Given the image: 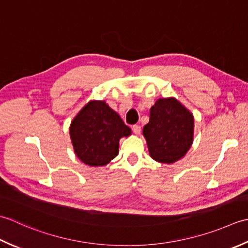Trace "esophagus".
<instances>
[{
  "mask_svg": "<svg viewBox=\"0 0 248 248\" xmlns=\"http://www.w3.org/2000/svg\"><path fill=\"white\" fill-rule=\"evenodd\" d=\"M131 129H133V131H134V134H136V135H139L140 134V131H141V127L139 125H133V127H131Z\"/></svg>",
  "mask_w": 248,
  "mask_h": 248,
  "instance_id": "1",
  "label": "esophagus"
}]
</instances>
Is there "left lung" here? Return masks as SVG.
<instances>
[{
	"mask_svg": "<svg viewBox=\"0 0 248 248\" xmlns=\"http://www.w3.org/2000/svg\"><path fill=\"white\" fill-rule=\"evenodd\" d=\"M142 133L151 157L158 163L173 164L193 143L194 117L175 98H159L150 110V121Z\"/></svg>",
	"mask_w": 248,
	"mask_h": 248,
	"instance_id": "obj_1",
	"label": "left lung"
}]
</instances>
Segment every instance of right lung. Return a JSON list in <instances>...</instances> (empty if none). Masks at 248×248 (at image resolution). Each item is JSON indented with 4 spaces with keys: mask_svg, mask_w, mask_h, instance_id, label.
I'll list each match as a JSON object with an SVG mask.
<instances>
[{
    "mask_svg": "<svg viewBox=\"0 0 248 248\" xmlns=\"http://www.w3.org/2000/svg\"><path fill=\"white\" fill-rule=\"evenodd\" d=\"M131 130L104 100H91L72 121L69 135L78 158L89 166H105L119 153V141Z\"/></svg>",
    "mask_w": 248,
    "mask_h": 248,
    "instance_id": "1",
    "label": "right lung"
}]
</instances>
